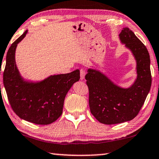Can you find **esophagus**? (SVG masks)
<instances>
[{"label":"esophagus","instance_id":"1","mask_svg":"<svg viewBox=\"0 0 159 159\" xmlns=\"http://www.w3.org/2000/svg\"><path fill=\"white\" fill-rule=\"evenodd\" d=\"M85 74H86V72H85V70H83V69H81V70H80V79L83 80L84 78Z\"/></svg>","mask_w":159,"mask_h":159}]
</instances>
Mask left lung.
I'll return each instance as SVG.
<instances>
[{"instance_id":"8db88e82","label":"left lung","mask_w":159,"mask_h":159,"mask_svg":"<svg viewBox=\"0 0 159 159\" xmlns=\"http://www.w3.org/2000/svg\"><path fill=\"white\" fill-rule=\"evenodd\" d=\"M122 43L131 50L137 61L138 77L128 89L114 84L107 77L89 69L85 75L91 113L106 125L129 121L137 116L151 86L150 56L146 46L128 28L120 34Z\"/></svg>"}]
</instances>
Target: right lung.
I'll use <instances>...</instances> for the list:
<instances>
[{
	"mask_svg": "<svg viewBox=\"0 0 159 159\" xmlns=\"http://www.w3.org/2000/svg\"><path fill=\"white\" fill-rule=\"evenodd\" d=\"M27 31L8 50L3 84L11 107L19 118L38 125H49L62 114L64 98L72 84L79 81L80 70L53 75L39 83L24 81L16 65L15 51Z\"/></svg>",
	"mask_w": 159,
	"mask_h": 159,
	"instance_id": "1",
	"label": "right lung"
}]
</instances>
